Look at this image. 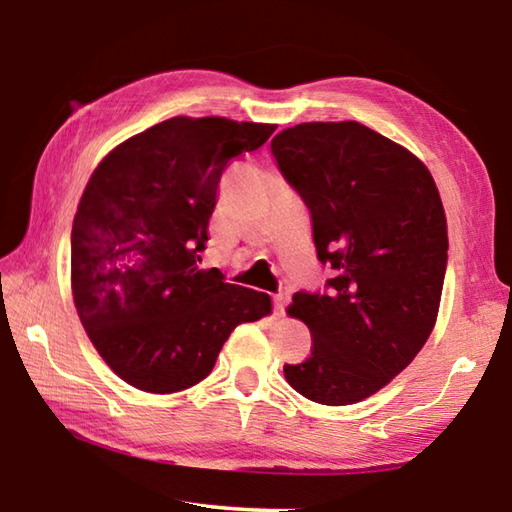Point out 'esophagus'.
I'll use <instances>...</instances> for the list:
<instances>
[{
    "label": "esophagus",
    "instance_id": "obj_1",
    "mask_svg": "<svg viewBox=\"0 0 512 512\" xmlns=\"http://www.w3.org/2000/svg\"><path fill=\"white\" fill-rule=\"evenodd\" d=\"M289 300H291L289 291H277V293H275V296H273V307H275V314H277V316L284 314V309H287Z\"/></svg>",
    "mask_w": 512,
    "mask_h": 512
}]
</instances>
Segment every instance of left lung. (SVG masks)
<instances>
[{"instance_id":"8db88e82","label":"left lung","mask_w":512,"mask_h":512,"mask_svg":"<svg viewBox=\"0 0 512 512\" xmlns=\"http://www.w3.org/2000/svg\"><path fill=\"white\" fill-rule=\"evenodd\" d=\"M284 180L311 214L323 291H298L289 314L314 336L284 366L307 400L354 404L409 366L438 316L447 221L429 169L359 121H311L273 137Z\"/></svg>"}]
</instances>
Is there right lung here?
Returning a JSON list of instances; mask_svg holds the SVG:
<instances>
[{"label": "right lung", "instance_id": "obj_1", "mask_svg": "<svg viewBox=\"0 0 512 512\" xmlns=\"http://www.w3.org/2000/svg\"><path fill=\"white\" fill-rule=\"evenodd\" d=\"M275 126L173 117L110 151L72 225V293L103 361L146 393L210 375L232 329L271 314L266 293L203 271L223 169Z\"/></svg>", "mask_w": 512, "mask_h": 512}]
</instances>
